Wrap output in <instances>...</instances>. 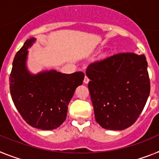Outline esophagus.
<instances>
[{"mask_svg": "<svg viewBox=\"0 0 159 159\" xmlns=\"http://www.w3.org/2000/svg\"><path fill=\"white\" fill-rule=\"evenodd\" d=\"M89 78H88L87 76L85 75V78H84V81H84V83L87 84L88 82H89Z\"/></svg>", "mask_w": 159, "mask_h": 159, "instance_id": "1", "label": "esophagus"}]
</instances>
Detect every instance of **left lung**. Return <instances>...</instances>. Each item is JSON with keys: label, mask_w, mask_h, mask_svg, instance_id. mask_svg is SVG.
I'll return each mask as SVG.
<instances>
[{"label": "left lung", "mask_w": 159, "mask_h": 159, "mask_svg": "<svg viewBox=\"0 0 159 159\" xmlns=\"http://www.w3.org/2000/svg\"><path fill=\"white\" fill-rule=\"evenodd\" d=\"M86 75L95 119L102 127L122 130L137 121L150 91L144 55H111L91 63Z\"/></svg>", "instance_id": "obj_1"}]
</instances>
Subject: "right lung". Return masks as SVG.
<instances>
[{"mask_svg": "<svg viewBox=\"0 0 159 159\" xmlns=\"http://www.w3.org/2000/svg\"><path fill=\"white\" fill-rule=\"evenodd\" d=\"M35 39L27 40L13 59L9 76L13 102L23 119L33 127L53 129L67 116L69 102L78 85L83 82V72L61 74L56 70L32 75L26 69L28 51Z\"/></svg>", "mask_w": 159, "mask_h": 159, "instance_id": "1", "label": "right lung"}]
</instances>
